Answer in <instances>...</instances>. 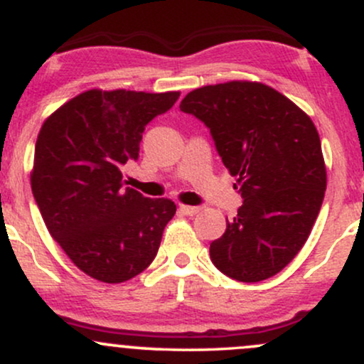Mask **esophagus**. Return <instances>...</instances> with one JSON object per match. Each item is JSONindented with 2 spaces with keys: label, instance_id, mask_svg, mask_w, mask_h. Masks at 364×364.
Returning <instances> with one entry per match:
<instances>
[{
  "label": "esophagus",
  "instance_id": "esophagus-1",
  "mask_svg": "<svg viewBox=\"0 0 364 364\" xmlns=\"http://www.w3.org/2000/svg\"><path fill=\"white\" fill-rule=\"evenodd\" d=\"M179 212H181V214H185V215H195V214H198L200 212V207H191V205H179Z\"/></svg>",
  "mask_w": 364,
  "mask_h": 364
}]
</instances>
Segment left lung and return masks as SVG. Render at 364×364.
<instances>
[{
    "label": "left lung",
    "instance_id": "left-lung-1",
    "mask_svg": "<svg viewBox=\"0 0 364 364\" xmlns=\"http://www.w3.org/2000/svg\"><path fill=\"white\" fill-rule=\"evenodd\" d=\"M179 109L210 129L243 198L210 243L214 265L240 282L281 272L306 243L327 188L310 116L272 87L241 80L191 90Z\"/></svg>",
    "mask_w": 364,
    "mask_h": 364
}]
</instances>
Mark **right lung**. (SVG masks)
<instances>
[{"instance_id":"obj_1","label":"right lung","mask_w":364,"mask_h":364,"mask_svg":"<svg viewBox=\"0 0 364 364\" xmlns=\"http://www.w3.org/2000/svg\"><path fill=\"white\" fill-rule=\"evenodd\" d=\"M179 92H82L44 121L36 141L32 193L46 228L82 272L119 284L156 258L169 198L124 186L121 166L140 152L141 133Z\"/></svg>"}]
</instances>
